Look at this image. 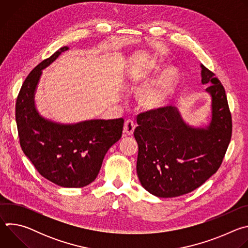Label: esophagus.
<instances>
[{
    "label": "esophagus",
    "instance_id": "1",
    "mask_svg": "<svg viewBox=\"0 0 248 248\" xmlns=\"http://www.w3.org/2000/svg\"><path fill=\"white\" fill-rule=\"evenodd\" d=\"M135 128V124L133 122V120L128 119L124 122V132L127 135H131L134 131Z\"/></svg>",
    "mask_w": 248,
    "mask_h": 248
}]
</instances>
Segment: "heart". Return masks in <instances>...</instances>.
<instances>
[{"instance_id":"obj_1","label":"heart","mask_w":248,"mask_h":248,"mask_svg":"<svg viewBox=\"0 0 248 248\" xmlns=\"http://www.w3.org/2000/svg\"><path fill=\"white\" fill-rule=\"evenodd\" d=\"M158 69V73L160 72ZM179 82V73L169 68L149 83L140 93V101L147 108H158L165 104L173 93Z\"/></svg>"}]
</instances>
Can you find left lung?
<instances>
[{
	"mask_svg": "<svg viewBox=\"0 0 248 248\" xmlns=\"http://www.w3.org/2000/svg\"><path fill=\"white\" fill-rule=\"evenodd\" d=\"M203 84L212 97L206 128L185 124L178 109L164 106L138 114L136 170L142 186L158 197H176L202 186L220 168L232 138V115L224 86L201 64Z\"/></svg>",
	"mask_w": 248,
	"mask_h": 248,
	"instance_id": "8db88e82",
	"label": "left lung"
}]
</instances>
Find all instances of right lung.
Wrapping results in <instances>:
<instances>
[{"mask_svg":"<svg viewBox=\"0 0 248 248\" xmlns=\"http://www.w3.org/2000/svg\"><path fill=\"white\" fill-rule=\"evenodd\" d=\"M66 50L60 48L27 76L16 98V121L21 149L42 176L62 187H83L96 179L106 153L122 137L124 121L60 124L39 116L34 92L42 69Z\"/></svg>","mask_w":248,"mask_h":248,"instance_id":"1","label":"right lung"}]
</instances>
